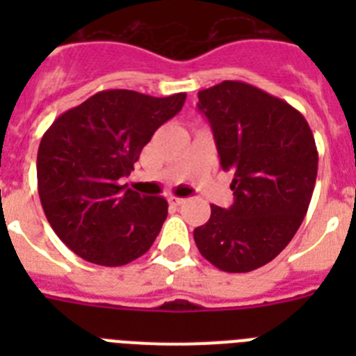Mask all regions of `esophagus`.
Returning <instances> with one entry per match:
<instances>
[{"mask_svg":"<svg viewBox=\"0 0 356 356\" xmlns=\"http://www.w3.org/2000/svg\"><path fill=\"white\" fill-rule=\"evenodd\" d=\"M169 203H171V205H175V207H180V205H184L185 200H184V197L171 196V197H169Z\"/></svg>","mask_w":356,"mask_h":356,"instance_id":"34e87169","label":"esophagus"}]
</instances>
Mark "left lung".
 <instances>
[{"label": "left lung", "mask_w": 356, "mask_h": 356, "mask_svg": "<svg viewBox=\"0 0 356 356\" xmlns=\"http://www.w3.org/2000/svg\"><path fill=\"white\" fill-rule=\"evenodd\" d=\"M221 168L234 172L229 209L210 205L194 229L200 253L226 273L271 262L296 235L312 200L317 147L307 119L280 97L226 80L197 92Z\"/></svg>", "instance_id": "obj_1"}]
</instances>
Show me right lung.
Listing matches in <instances>:
<instances>
[{
	"mask_svg": "<svg viewBox=\"0 0 356 356\" xmlns=\"http://www.w3.org/2000/svg\"><path fill=\"white\" fill-rule=\"evenodd\" d=\"M187 94L153 97L127 89L90 96L53 121L37 153V187L46 219L87 262L118 267L151 248L168 201L127 185L140 151Z\"/></svg>",
	"mask_w": 356,
	"mask_h": 356,
	"instance_id": "1",
	"label": "right lung"
}]
</instances>
